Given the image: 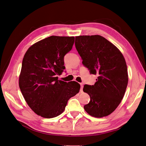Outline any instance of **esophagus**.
<instances>
[{
	"mask_svg": "<svg viewBox=\"0 0 146 146\" xmlns=\"http://www.w3.org/2000/svg\"><path fill=\"white\" fill-rule=\"evenodd\" d=\"M80 85H81V89H80V91L82 92H83V83H80Z\"/></svg>",
	"mask_w": 146,
	"mask_h": 146,
	"instance_id": "34e87169",
	"label": "esophagus"
}]
</instances>
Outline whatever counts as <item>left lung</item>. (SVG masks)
Masks as SVG:
<instances>
[{
    "label": "left lung",
    "instance_id": "obj_1",
    "mask_svg": "<svg viewBox=\"0 0 146 146\" xmlns=\"http://www.w3.org/2000/svg\"><path fill=\"white\" fill-rule=\"evenodd\" d=\"M75 47L83 65L98 76L94 85L84 86L83 91L90 96L84 109L92 117H106L125 95L128 82L125 58L117 47L99 35L76 36Z\"/></svg>",
    "mask_w": 146,
    "mask_h": 146
}]
</instances>
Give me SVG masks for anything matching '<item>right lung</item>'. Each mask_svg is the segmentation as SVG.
<instances>
[{
    "label": "right lung",
    "instance_id": "right-lung-1",
    "mask_svg": "<svg viewBox=\"0 0 146 146\" xmlns=\"http://www.w3.org/2000/svg\"><path fill=\"white\" fill-rule=\"evenodd\" d=\"M74 37L51 36L28 48L19 78L21 92L29 107L40 117L51 118L65 110L80 85L58 80L65 69L64 56L73 47Z\"/></svg>",
    "mask_w": 146,
    "mask_h": 146
}]
</instances>
